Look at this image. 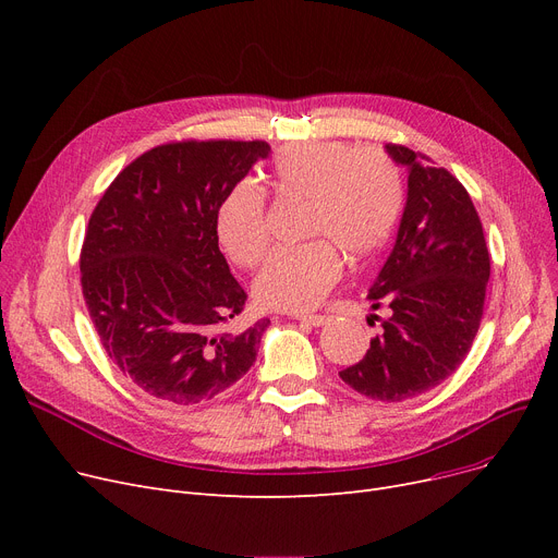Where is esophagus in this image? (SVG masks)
Listing matches in <instances>:
<instances>
[{
	"instance_id": "34e87169",
	"label": "esophagus",
	"mask_w": 558,
	"mask_h": 558,
	"mask_svg": "<svg viewBox=\"0 0 558 558\" xmlns=\"http://www.w3.org/2000/svg\"><path fill=\"white\" fill-rule=\"evenodd\" d=\"M299 324H305V326H312V328H320V326H326L328 324V316H320V314H296L294 316Z\"/></svg>"
}]
</instances>
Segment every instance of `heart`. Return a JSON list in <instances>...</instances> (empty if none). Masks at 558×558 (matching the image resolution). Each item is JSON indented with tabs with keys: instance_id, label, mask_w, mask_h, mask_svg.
I'll return each instance as SVG.
<instances>
[{
	"instance_id": "b5f03b06",
	"label": "heart",
	"mask_w": 558,
	"mask_h": 558,
	"mask_svg": "<svg viewBox=\"0 0 558 558\" xmlns=\"http://www.w3.org/2000/svg\"><path fill=\"white\" fill-rule=\"evenodd\" d=\"M271 183L307 203L305 234L316 240L271 253L253 278V299L264 310L310 312L339 280L335 246L360 262L387 244L402 210V175L385 151L316 140L280 149ZM215 230L230 262L253 267L269 246L264 190L251 179L234 185L219 203Z\"/></svg>"
}]
</instances>
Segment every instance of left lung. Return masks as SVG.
Wrapping results in <instances>:
<instances>
[{"mask_svg": "<svg viewBox=\"0 0 558 558\" xmlns=\"http://www.w3.org/2000/svg\"><path fill=\"white\" fill-rule=\"evenodd\" d=\"M385 149L409 171L393 251L368 289L371 307L391 316L364 360L339 377L366 398L400 402L441 385L465 360L484 314L490 257L471 194L454 175L402 144Z\"/></svg>", "mask_w": 558, "mask_h": 558, "instance_id": "left-lung-1", "label": "left lung"}]
</instances>
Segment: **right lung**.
<instances>
[{"instance_id":"obj_1","label":"right lung","mask_w":558,"mask_h":558,"mask_svg":"<svg viewBox=\"0 0 558 558\" xmlns=\"http://www.w3.org/2000/svg\"><path fill=\"white\" fill-rule=\"evenodd\" d=\"M269 154L262 140L160 144L97 203L81 248L83 299L108 357L146 396L208 402L253 366L269 318L226 328L246 291L219 251L215 217Z\"/></svg>"}]
</instances>
